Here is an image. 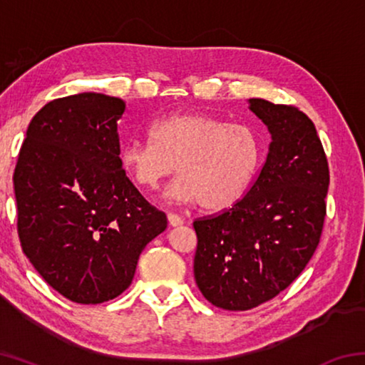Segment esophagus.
I'll return each mask as SVG.
<instances>
[{
  "label": "esophagus",
  "instance_id": "1",
  "mask_svg": "<svg viewBox=\"0 0 365 365\" xmlns=\"http://www.w3.org/2000/svg\"><path fill=\"white\" fill-rule=\"evenodd\" d=\"M168 220H169V224H170L172 227H178V225L183 224V219L180 217V215L174 214V212H169V214H168Z\"/></svg>",
  "mask_w": 365,
  "mask_h": 365
}]
</instances>
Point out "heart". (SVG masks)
<instances>
[{
    "label": "heart",
    "instance_id": "1",
    "mask_svg": "<svg viewBox=\"0 0 365 365\" xmlns=\"http://www.w3.org/2000/svg\"><path fill=\"white\" fill-rule=\"evenodd\" d=\"M148 140H128L119 163L146 190L177 169L180 177L165 190L170 202L224 211L242 200L259 164V140L243 123H227L202 113L163 117L150 127Z\"/></svg>",
    "mask_w": 365,
    "mask_h": 365
}]
</instances>
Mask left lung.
Segmentation results:
<instances>
[{"label": "left lung", "instance_id": "8db88e82", "mask_svg": "<svg viewBox=\"0 0 365 365\" xmlns=\"http://www.w3.org/2000/svg\"><path fill=\"white\" fill-rule=\"evenodd\" d=\"M248 109L267 127L265 163L242 200L193 222L195 280L211 304L248 311L275 298L316 251L325 219L329 164L312 120L261 98Z\"/></svg>", "mask_w": 365, "mask_h": 365}]
</instances>
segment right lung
Masks as SVG:
<instances>
[{
    "label": "right lung",
    "instance_id": "1",
    "mask_svg": "<svg viewBox=\"0 0 365 365\" xmlns=\"http://www.w3.org/2000/svg\"><path fill=\"white\" fill-rule=\"evenodd\" d=\"M125 101L78 93L43 106L14 170L24 255L64 298L100 304L125 292L145 246L168 228L119 163Z\"/></svg>",
    "mask_w": 365,
    "mask_h": 365
}]
</instances>
